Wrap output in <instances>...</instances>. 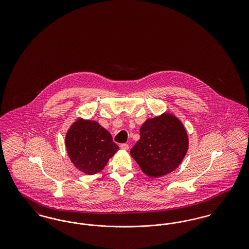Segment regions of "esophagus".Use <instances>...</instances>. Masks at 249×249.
I'll return each instance as SVG.
<instances>
[{
	"label": "esophagus",
	"mask_w": 249,
	"mask_h": 249,
	"mask_svg": "<svg viewBox=\"0 0 249 249\" xmlns=\"http://www.w3.org/2000/svg\"><path fill=\"white\" fill-rule=\"evenodd\" d=\"M120 148H121L122 150H124V151H127V150L129 149V144H127V143H122V144H120Z\"/></svg>",
	"instance_id": "1"
}]
</instances>
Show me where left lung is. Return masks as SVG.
<instances>
[{"label": "left lung", "instance_id": "8db88e82", "mask_svg": "<svg viewBox=\"0 0 249 249\" xmlns=\"http://www.w3.org/2000/svg\"><path fill=\"white\" fill-rule=\"evenodd\" d=\"M140 135L130 155L149 178H161L175 171L190 145L184 124L170 112L146 119L140 128Z\"/></svg>", "mask_w": 249, "mask_h": 249}]
</instances>
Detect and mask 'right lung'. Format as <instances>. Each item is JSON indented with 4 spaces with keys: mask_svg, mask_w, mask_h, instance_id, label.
Masks as SVG:
<instances>
[{
    "mask_svg": "<svg viewBox=\"0 0 249 249\" xmlns=\"http://www.w3.org/2000/svg\"><path fill=\"white\" fill-rule=\"evenodd\" d=\"M65 146L71 163L88 176L102 172L119 149L98 121L83 118L75 119L67 130Z\"/></svg>",
    "mask_w": 249,
    "mask_h": 249,
    "instance_id": "obj_1",
    "label": "right lung"
}]
</instances>
